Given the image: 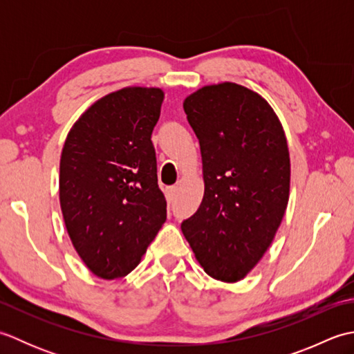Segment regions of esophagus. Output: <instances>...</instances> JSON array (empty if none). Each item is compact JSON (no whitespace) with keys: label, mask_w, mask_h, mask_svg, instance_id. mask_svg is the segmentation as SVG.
<instances>
[{"label":"esophagus","mask_w":354,"mask_h":354,"mask_svg":"<svg viewBox=\"0 0 354 354\" xmlns=\"http://www.w3.org/2000/svg\"><path fill=\"white\" fill-rule=\"evenodd\" d=\"M176 194H178L176 187H167V189H165V199H167L169 204L176 199Z\"/></svg>","instance_id":"1"}]
</instances>
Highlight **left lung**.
<instances>
[{"label": "left lung", "instance_id": "1", "mask_svg": "<svg viewBox=\"0 0 354 354\" xmlns=\"http://www.w3.org/2000/svg\"><path fill=\"white\" fill-rule=\"evenodd\" d=\"M184 111L199 140L205 192L181 230L205 272L234 283L257 265L281 223L288 141L269 103L231 82L201 88Z\"/></svg>", "mask_w": 354, "mask_h": 354}]
</instances>
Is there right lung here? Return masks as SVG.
Listing matches in <instances>:
<instances>
[{
  "instance_id": "add662e5",
  "label": "right lung",
  "mask_w": 354,
  "mask_h": 354,
  "mask_svg": "<svg viewBox=\"0 0 354 354\" xmlns=\"http://www.w3.org/2000/svg\"><path fill=\"white\" fill-rule=\"evenodd\" d=\"M162 99L160 88L140 86L104 95L65 140V227L80 259L104 280L129 274L167 217L150 140Z\"/></svg>"
}]
</instances>
